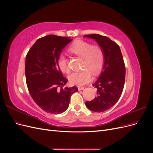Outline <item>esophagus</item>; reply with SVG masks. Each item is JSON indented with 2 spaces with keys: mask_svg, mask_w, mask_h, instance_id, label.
Wrapping results in <instances>:
<instances>
[{
  "mask_svg": "<svg viewBox=\"0 0 153 153\" xmlns=\"http://www.w3.org/2000/svg\"><path fill=\"white\" fill-rule=\"evenodd\" d=\"M84 87H78V91H81V90H83V89H84Z\"/></svg>",
  "mask_w": 153,
  "mask_h": 153,
  "instance_id": "obj_1",
  "label": "esophagus"
}]
</instances>
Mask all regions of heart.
<instances>
[{"mask_svg": "<svg viewBox=\"0 0 153 153\" xmlns=\"http://www.w3.org/2000/svg\"><path fill=\"white\" fill-rule=\"evenodd\" d=\"M72 54L82 59V68L79 72H73L68 75V80L71 84L82 85L89 82L93 75H97L102 69L104 61V52L99 45H92L90 43L79 40L74 43L69 48ZM58 66L62 73L69 71L68 61L63 55L59 57Z\"/></svg>", "mask_w": 153, "mask_h": 153, "instance_id": "heart-1", "label": "heart"}]
</instances>
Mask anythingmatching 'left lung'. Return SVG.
<instances>
[{"mask_svg": "<svg viewBox=\"0 0 153 153\" xmlns=\"http://www.w3.org/2000/svg\"><path fill=\"white\" fill-rule=\"evenodd\" d=\"M84 37L94 39L105 54L102 71L92 84L97 89L98 96L85 104L93 112H105L115 105L122 94L126 75L123 57L119 45L107 37L96 34Z\"/></svg>", "mask_w": 153, "mask_h": 153, "instance_id": "obj_1", "label": "left lung"}]
</instances>
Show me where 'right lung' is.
<instances>
[{"mask_svg":"<svg viewBox=\"0 0 153 153\" xmlns=\"http://www.w3.org/2000/svg\"><path fill=\"white\" fill-rule=\"evenodd\" d=\"M69 38L48 35L36 41L25 58V77L29 93L34 102L45 112L62 114L68 109L76 87H63L68 82L58 66L63 48Z\"/></svg>","mask_w":153,"mask_h":153,"instance_id":"right-lung-1","label":"right lung"}]
</instances>
